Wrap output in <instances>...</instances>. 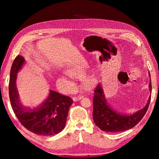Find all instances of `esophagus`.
<instances>
[{"label": "esophagus", "instance_id": "1", "mask_svg": "<svg viewBox=\"0 0 159 159\" xmlns=\"http://www.w3.org/2000/svg\"><path fill=\"white\" fill-rule=\"evenodd\" d=\"M82 98H83V95H81L77 96V97L76 96H75V97L73 98V100H74V102H77V101L80 100Z\"/></svg>", "mask_w": 159, "mask_h": 159}]
</instances>
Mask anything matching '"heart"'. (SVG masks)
Returning <instances> with one entry per match:
<instances>
[{"instance_id": "b5f03b06", "label": "heart", "mask_w": 159, "mask_h": 159, "mask_svg": "<svg viewBox=\"0 0 159 159\" xmlns=\"http://www.w3.org/2000/svg\"><path fill=\"white\" fill-rule=\"evenodd\" d=\"M66 72L67 73L68 75L74 78H76V79H81L82 78L84 75V71L82 70L80 66H78V65H74L71 66H69L68 68L66 69ZM61 79H64V77L61 78ZM84 81L85 83L86 84H89L92 81V80L89 78H86L84 79ZM68 88H70L71 86L72 85V82L71 81H68Z\"/></svg>"}]
</instances>
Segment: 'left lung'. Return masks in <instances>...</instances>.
<instances>
[{"mask_svg":"<svg viewBox=\"0 0 159 159\" xmlns=\"http://www.w3.org/2000/svg\"><path fill=\"white\" fill-rule=\"evenodd\" d=\"M149 91L151 92V75ZM151 102V95L145 106L133 114H125L113 108L105 97L102 84L99 83L94 89L93 117L95 124L103 131L117 133L133 128L145 115Z\"/></svg>","mask_w":159,"mask_h":159,"instance_id":"8db88e82","label":"left lung"}]
</instances>
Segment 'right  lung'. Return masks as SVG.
<instances>
[{
  "mask_svg": "<svg viewBox=\"0 0 159 159\" xmlns=\"http://www.w3.org/2000/svg\"><path fill=\"white\" fill-rule=\"evenodd\" d=\"M25 64L24 57L18 56L11 67L8 91L14 112L22 125L34 133L42 136L59 133L65 127L73 100L68 96L50 90L48 98L38 106L32 109L24 106L19 98L16 81L18 73Z\"/></svg>",
  "mask_w": 159,
  "mask_h": 159,
  "instance_id": "1",
  "label": "right lung"
}]
</instances>
